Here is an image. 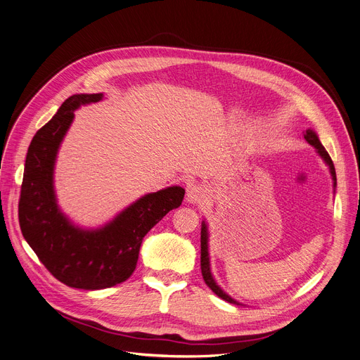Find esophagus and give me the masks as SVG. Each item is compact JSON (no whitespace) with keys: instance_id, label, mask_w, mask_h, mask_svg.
Returning <instances> with one entry per match:
<instances>
[{"instance_id":"esophagus-1","label":"esophagus","mask_w":360,"mask_h":360,"mask_svg":"<svg viewBox=\"0 0 360 360\" xmlns=\"http://www.w3.org/2000/svg\"><path fill=\"white\" fill-rule=\"evenodd\" d=\"M207 199V192L202 186H190L187 188V202L190 203H203Z\"/></svg>"}]
</instances>
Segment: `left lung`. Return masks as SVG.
I'll return each instance as SVG.
<instances>
[{
	"label": "left lung",
	"instance_id": "obj_1",
	"mask_svg": "<svg viewBox=\"0 0 360 360\" xmlns=\"http://www.w3.org/2000/svg\"><path fill=\"white\" fill-rule=\"evenodd\" d=\"M304 138L307 139L308 143H311L314 148H316V151H319V154L323 157V160L328 164L331 176H333V180H334V187H335V170H334V164H333L331 157H330L328 153L326 151V148L321 145L319 136H316L312 131L308 129V131L304 134ZM200 269H202V276H203L205 283H206L210 289H212L214 293H217L219 298H222V300L226 301V302L240 305L237 301H234L231 297H228V295L215 283V281H214V278H212V274H210L209 255H207V231H206V225H205V224L202 225V231H200Z\"/></svg>",
	"mask_w": 360,
	"mask_h": 360
}]
</instances>
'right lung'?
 Returning <instances> with one entry per match:
<instances>
[{"instance_id": "obj_1", "label": "right lung", "mask_w": 360, "mask_h": 360, "mask_svg": "<svg viewBox=\"0 0 360 360\" xmlns=\"http://www.w3.org/2000/svg\"><path fill=\"white\" fill-rule=\"evenodd\" d=\"M101 94H77L33 136L18 200L21 234L53 278L77 289L112 288L131 278L146 232L181 205L184 188L167 187L141 198L97 231L75 228L63 217L53 193V164L59 143L79 104Z\"/></svg>"}]
</instances>
